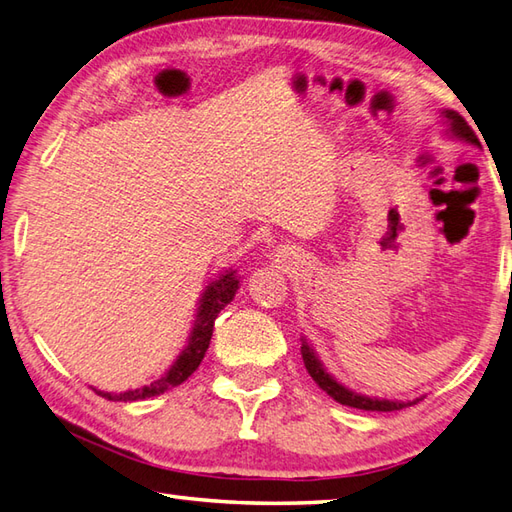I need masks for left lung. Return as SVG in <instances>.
Listing matches in <instances>:
<instances>
[{"label": "left lung", "mask_w": 512, "mask_h": 512, "mask_svg": "<svg viewBox=\"0 0 512 512\" xmlns=\"http://www.w3.org/2000/svg\"><path fill=\"white\" fill-rule=\"evenodd\" d=\"M442 116L449 125L451 136L464 140V143H471V145L480 147V140H477L475 132L458 112L447 110V112H442ZM301 356H303V365H306L308 374L312 376L314 383H317L325 391V394L332 396L336 402H341V405H345V407L365 409V411H398L402 407L416 405V402L420 400L418 398V400H409V402H398V400H380V398H369V396L356 394V391L343 387L341 383H336V380L328 372H325V367L321 365L317 354H314V350L308 345L306 339H301Z\"/></svg>", "instance_id": "obj_1"}]
</instances>
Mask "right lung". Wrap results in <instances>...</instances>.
Wrapping results in <instances>:
<instances>
[{"mask_svg": "<svg viewBox=\"0 0 512 512\" xmlns=\"http://www.w3.org/2000/svg\"><path fill=\"white\" fill-rule=\"evenodd\" d=\"M239 288V279L235 275V270H228L220 279H215L213 284L206 286L204 295L200 299V308H198V317H195L193 330L189 336V343L184 347L182 354L176 358V363L169 367V372L162 374L154 383H149L140 389H132V391H123V394H107V391H96V394L114 400V402H132V400H145L151 396H160L165 391L182 385L195 369L200 367L202 358L209 350L211 336H213V325L217 314L220 310H224L226 303H231L235 292Z\"/></svg>", "mask_w": 512, "mask_h": 512, "instance_id": "add662e5", "label": "right lung"}]
</instances>
